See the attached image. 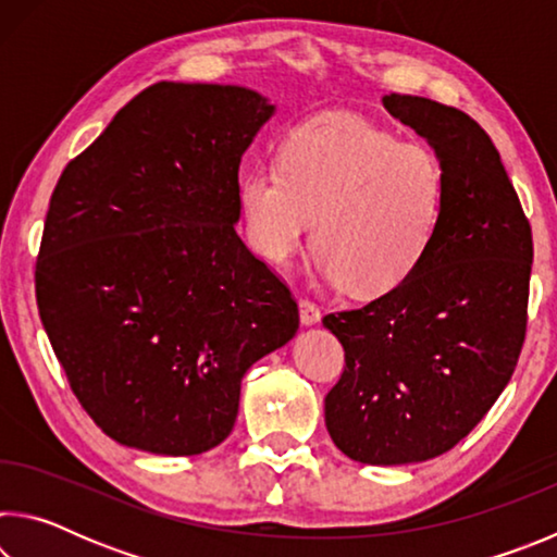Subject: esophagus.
<instances>
[{
  "instance_id": "esophagus-1",
  "label": "esophagus",
  "mask_w": 557,
  "mask_h": 557,
  "mask_svg": "<svg viewBox=\"0 0 557 557\" xmlns=\"http://www.w3.org/2000/svg\"><path fill=\"white\" fill-rule=\"evenodd\" d=\"M299 319L301 324H317L322 319V309H319L312 299H299Z\"/></svg>"
}]
</instances>
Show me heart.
I'll return each mask as SVG.
<instances>
[{
	"label": "heart",
	"instance_id": "obj_1",
	"mask_svg": "<svg viewBox=\"0 0 557 557\" xmlns=\"http://www.w3.org/2000/svg\"><path fill=\"white\" fill-rule=\"evenodd\" d=\"M445 203L435 149L344 112L301 122L282 139L277 166L240 178L245 231L262 258L285 265L314 228L322 275L363 297L398 287L420 265Z\"/></svg>",
	"mask_w": 557,
	"mask_h": 557
}]
</instances>
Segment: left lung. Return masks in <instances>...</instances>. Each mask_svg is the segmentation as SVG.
Segmentation results:
<instances>
[{"mask_svg":"<svg viewBox=\"0 0 557 557\" xmlns=\"http://www.w3.org/2000/svg\"><path fill=\"white\" fill-rule=\"evenodd\" d=\"M383 108L435 147L447 203L425 258L398 287L324 317L346 358L324 420L346 457L410 465L465 440L511 381L525 342L533 235L476 120L400 92L383 96Z\"/></svg>","mask_w":557,"mask_h":557,"instance_id":"left-lung-1","label":"left lung"}]
</instances>
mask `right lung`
Masks as SVG:
<instances>
[{
  "label": "right lung",
  "mask_w": 557,
  "mask_h": 557,
  "mask_svg": "<svg viewBox=\"0 0 557 557\" xmlns=\"http://www.w3.org/2000/svg\"><path fill=\"white\" fill-rule=\"evenodd\" d=\"M272 110L238 86L154 83L53 188L36 305L73 395L120 445H221L245 371L297 334L287 282L235 233L240 157Z\"/></svg>",
  "instance_id": "1"
}]
</instances>
